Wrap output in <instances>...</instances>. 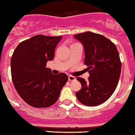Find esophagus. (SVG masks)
<instances>
[{
    "label": "esophagus",
    "instance_id": "34e87169",
    "mask_svg": "<svg viewBox=\"0 0 135 135\" xmlns=\"http://www.w3.org/2000/svg\"><path fill=\"white\" fill-rule=\"evenodd\" d=\"M68 80L69 81H74V80H76V78L73 76H69Z\"/></svg>",
    "mask_w": 135,
    "mask_h": 135
}]
</instances>
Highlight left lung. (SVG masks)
I'll use <instances>...</instances> for the list:
<instances>
[{
    "mask_svg": "<svg viewBox=\"0 0 135 135\" xmlns=\"http://www.w3.org/2000/svg\"><path fill=\"white\" fill-rule=\"evenodd\" d=\"M74 37L83 46L85 65L89 73L87 81L77 78L81 89L76 96L84 105H100L111 96L119 82L122 63L117 49L107 37L90 31L74 35Z\"/></svg>",
    "mask_w": 135,
    "mask_h": 135,
    "instance_id": "8db88e82",
    "label": "left lung"
}]
</instances>
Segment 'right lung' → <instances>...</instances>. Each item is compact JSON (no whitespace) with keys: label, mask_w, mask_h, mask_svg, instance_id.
Masks as SVG:
<instances>
[{"label":"right lung","mask_w":135,"mask_h":135,"mask_svg":"<svg viewBox=\"0 0 135 135\" xmlns=\"http://www.w3.org/2000/svg\"><path fill=\"white\" fill-rule=\"evenodd\" d=\"M62 36L37 35L18 45L11 59L13 83L23 100L36 108L50 107L57 101L68 78L53 74L46 68L55 57L56 45Z\"/></svg>","instance_id":"1"}]
</instances>
